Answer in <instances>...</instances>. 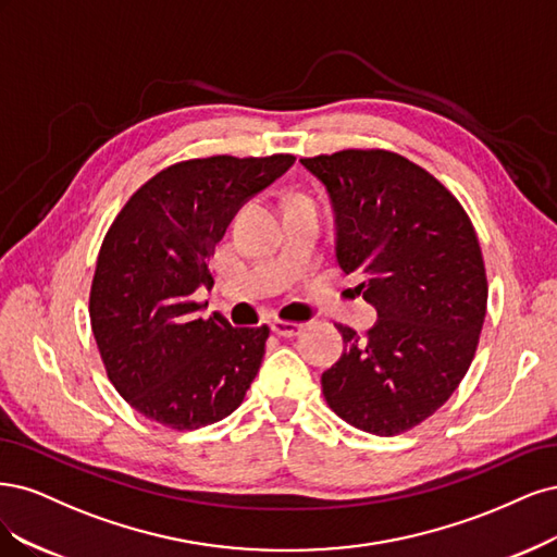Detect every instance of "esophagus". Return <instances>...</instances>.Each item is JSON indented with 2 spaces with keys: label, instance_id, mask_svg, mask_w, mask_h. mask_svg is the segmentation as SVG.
<instances>
[{
  "label": "esophagus",
  "instance_id": "1",
  "mask_svg": "<svg viewBox=\"0 0 557 557\" xmlns=\"http://www.w3.org/2000/svg\"><path fill=\"white\" fill-rule=\"evenodd\" d=\"M271 329H273V333L280 335V337H296V335L302 331V326L296 324V321H282V319H273Z\"/></svg>",
  "mask_w": 557,
  "mask_h": 557
}]
</instances>
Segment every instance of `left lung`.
Returning a JSON list of instances; mask_svg holds the SVG:
<instances>
[{"label": "left lung", "instance_id": "1", "mask_svg": "<svg viewBox=\"0 0 557 557\" xmlns=\"http://www.w3.org/2000/svg\"><path fill=\"white\" fill-rule=\"evenodd\" d=\"M326 185L343 271L376 310L321 374L335 414L372 435H400L451 398L474 358L488 280L476 231L456 196L414 161L388 150L302 157Z\"/></svg>", "mask_w": 557, "mask_h": 557}]
</instances>
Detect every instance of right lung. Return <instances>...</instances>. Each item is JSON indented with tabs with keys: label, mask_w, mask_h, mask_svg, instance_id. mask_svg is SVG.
Instances as JSON below:
<instances>
[{
	"label": "right lung",
	"mask_w": 557,
	"mask_h": 557,
	"mask_svg": "<svg viewBox=\"0 0 557 557\" xmlns=\"http://www.w3.org/2000/svg\"><path fill=\"white\" fill-rule=\"evenodd\" d=\"M294 154L187 159L159 171L106 231L89 321L111 384L138 414L196 430L238 409L271 329L201 319L194 292L238 208L292 169Z\"/></svg>",
	"instance_id": "right-lung-1"
}]
</instances>
